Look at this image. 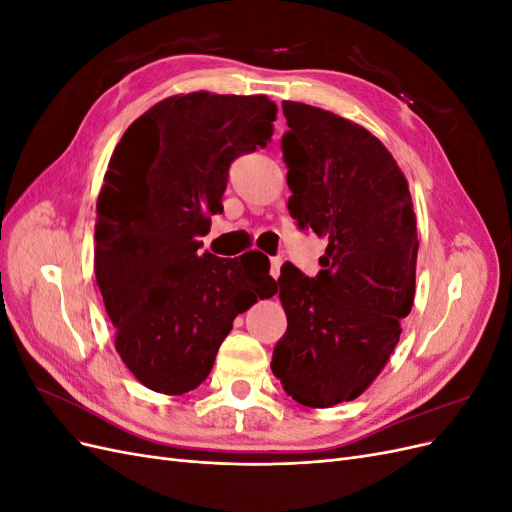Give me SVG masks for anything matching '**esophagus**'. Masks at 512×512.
I'll return each instance as SVG.
<instances>
[{"label":"esophagus","mask_w":512,"mask_h":512,"mask_svg":"<svg viewBox=\"0 0 512 512\" xmlns=\"http://www.w3.org/2000/svg\"><path fill=\"white\" fill-rule=\"evenodd\" d=\"M280 269H282V258H271V277H273V280L280 277Z\"/></svg>","instance_id":"34e87169"}]
</instances>
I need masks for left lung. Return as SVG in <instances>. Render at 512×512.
Wrapping results in <instances>:
<instances>
[{
	"mask_svg": "<svg viewBox=\"0 0 512 512\" xmlns=\"http://www.w3.org/2000/svg\"><path fill=\"white\" fill-rule=\"evenodd\" d=\"M288 211L327 241L316 277L282 267L288 329L271 369L294 401L359 397L395 350L414 303L416 218L408 181L378 138L335 113L284 102Z\"/></svg>",
	"mask_w": 512,
	"mask_h": 512,
	"instance_id": "obj_1",
	"label": "left lung"
}]
</instances>
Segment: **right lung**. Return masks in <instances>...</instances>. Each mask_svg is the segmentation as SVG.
<instances>
[{
    "label": "right lung",
    "mask_w": 512,
    "mask_h": 512,
    "mask_svg": "<svg viewBox=\"0 0 512 512\" xmlns=\"http://www.w3.org/2000/svg\"><path fill=\"white\" fill-rule=\"evenodd\" d=\"M267 96H173L121 136L96 205V282L115 348L138 382L183 395L203 382L232 320L271 297L269 258L198 254L228 168L267 147Z\"/></svg>",
    "instance_id": "right-lung-1"
}]
</instances>
